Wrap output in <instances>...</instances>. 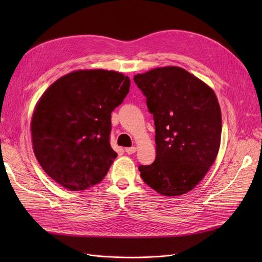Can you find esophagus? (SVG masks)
Wrapping results in <instances>:
<instances>
[{
  "label": "esophagus",
  "instance_id": "esophagus-1",
  "mask_svg": "<svg viewBox=\"0 0 262 262\" xmlns=\"http://www.w3.org/2000/svg\"><path fill=\"white\" fill-rule=\"evenodd\" d=\"M137 150V148L135 147V146H132V147H126L125 148V152L128 154V155H132V154H134L135 152Z\"/></svg>",
  "mask_w": 262,
  "mask_h": 262
}]
</instances>
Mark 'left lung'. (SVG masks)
Masks as SVG:
<instances>
[{
    "instance_id": "1",
    "label": "left lung",
    "mask_w": 262,
    "mask_h": 262,
    "mask_svg": "<svg viewBox=\"0 0 262 262\" xmlns=\"http://www.w3.org/2000/svg\"><path fill=\"white\" fill-rule=\"evenodd\" d=\"M134 80L155 124L156 158L142 180L164 196L193 189L212 166L221 142V109L213 90L180 67L156 68Z\"/></svg>"
}]
</instances>
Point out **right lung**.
Returning a JSON list of instances; mask_svg holds the SVG:
<instances>
[{
  "instance_id": "right-lung-1",
  "label": "right lung",
  "mask_w": 262,
  "mask_h": 262,
  "mask_svg": "<svg viewBox=\"0 0 262 262\" xmlns=\"http://www.w3.org/2000/svg\"><path fill=\"white\" fill-rule=\"evenodd\" d=\"M116 71L78 70L46 90L32 118L35 156L62 187L85 190L100 183L117 158L110 146L112 113L129 92Z\"/></svg>"
}]
</instances>
